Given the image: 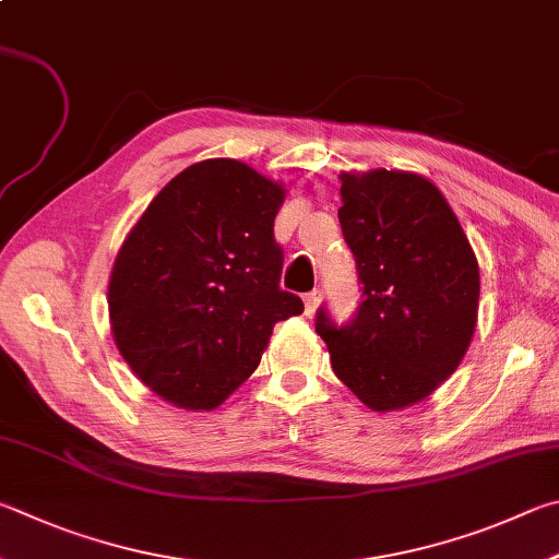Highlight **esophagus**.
<instances>
[{"mask_svg": "<svg viewBox=\"0 0 559 559\" xmlns=\"http://www.w3.org/2000/svg\"><path fill=\"white\" fill-rule=\"evenodd\" d=\"M320 300H322V293L318 288L306 293V296H302V302H306V314H314V310H318V306H320Z\"/></svg>", "mask_w": 559, "mask_h": 559, "instance_id": "34e87169", "label": "esophagus"}]
</instances>
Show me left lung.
Segmentation results:
<instances>
[{
  "label": "left lung",
  "mask_w": 559,
  "mask_h": 559,
  "mask_svg": "<svg viewBox=\"0 0 559 559\" xmlns=\"http://www.w3.org/2000/svg\"><path fill=\"white\" fill-rule=\"evenodd\" d=\"M342 235L361 302L344 324L318 310L337 379L371 411L418 403L460 367L479 310V263L430 180L401 170L342 176Z\"/></svg>",
  "instance_id": "1"
}]
</instances>
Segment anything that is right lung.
<instances>
[{
    "mask_svg": "<svg viewBox=\"0 0 559 559\" xmlns=\"http://www.w3.org/2000/svg\"><path fill=\"white\" fill-rule=\"evenodd\" d=\"M278 182L231 158L202 160L151 200L109 278L121 357L151 391L212 411L259 367L273 324L302 312L281 288Z\"/></svg>",
    "mask_w": 559,
    "mask_h": 559,
    "instance_id": "obj_1",
    "label": "right lung"
}]
</instances>
